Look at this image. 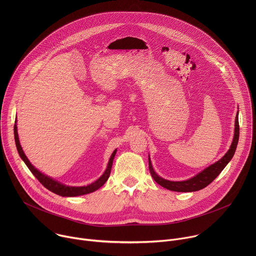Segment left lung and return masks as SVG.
<instances>
[{
  "mask_svg": "<svg viewBox=\"0 0 256 256\" xmlns=\"http://www.w3.org/2000/svg\"><path fill=\"white\" fill-rule=\"evenodd\" d=\"M238 140H239V120H238V112H237V116L235 118L234 138H233V142L231 144V147H230L229 151L225 154V156L222 159H220L214 164L208 166L204 171L198 173L196 176H194L188 180H186V181H169V180L163 179L155 173V171L152 167L150 158H149V170L151 172L152 177L154 178V180L157 182V184L169 190L178 192H196V190H202L216 179V177L222 172V170L226 167V165L233 158L234 153L237 148Z\"/></svg>",
  "mask_w": 256,
  "mask_h": 256,
  "instance_id": "left-lung-1",
  "label": "left lung"
}]
</instances>
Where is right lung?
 Instances as JSON below:
<instances>
[{"label":"right lung","mask_w":256,"mask_h":256,"mask_svg":"<svg viewBox=\"0 0 256 256\" xmlns=\"http://www.w3.org/2000/svg\"><path fill=\"white\" fill-rule=\"evenodd\" d=\"M14 136H15V142H16V147L18 150V153L20 155V157L22 158V160L24 161V163L27 165V167L29 168V170L32 172V174L38 179V181L40 184L48 188V190H50L52 192L58 194L60 196H83V194H87L90 192H93L95 190H97L98 188H100L105 182L107 181L109 175H110V171H112V162H114V158L116 156V150L112 153L110 159H109L107 168L105 170V172L103 173V175L97 179L93 184L87 186H80V188H72V186H64L60 182L54 180L52 178L42 174V172H40L38 169H36L34 166H32V164L29 162V160L27 159V157L25 156L22 148H21V144L19 142V138H18V132H17V126H14Z\"/></svg>","instance_id":"right-lung-1"}]
</instances>
